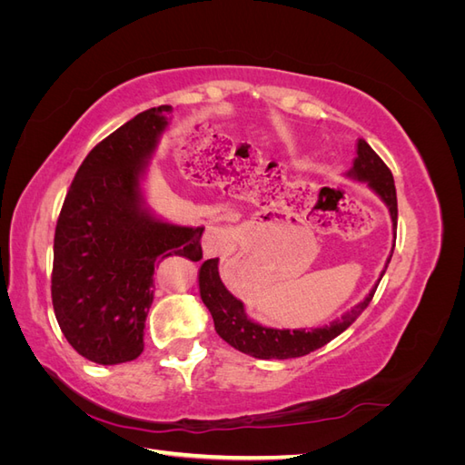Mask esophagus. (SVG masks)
<instances>
[{
    "label": "esophagus",
    "mask_w": 465,
    "mask_h": 465,
    "mask_svg": "<svg viewBox=\"0 0 465 465\" xmlns=\"http://www.w3.org/2000/svg\"><path fill=\"white\" fill-rule=\"evenodd\" d=\"M203 254L213 258V256H227L232 252V231L227 227H211L203 234Z\"/></svg>",
    "instance_id": "34e87169"
}]
</instances>
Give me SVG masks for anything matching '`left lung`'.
Here are the masks:
<instances>
[{"mask_svg":"<svg viewBox=\"0 0 465 465\" xmlns=\"http://www.w3.org/2000/svg\"><path fill=\"white\" fill-rule=\"evenodd\" d=\"M351 176L357 180H364L367 184L386 202L390 207V215L393 229L398 227V198H396V186H393L391 171L386 163L378 157L374 149L359 139L357 145V159L351 168ZM393 252V248H391ZM391 258V256H390ZM388 258V263H390ZM388 267V265H386ZM386 272V270H384ZM382 272V275H384ZM382 279V277H380ZM376 287L369 292V297L359 302L353 311L341 316V320L331 322L330 326L316 328V330H273L263 328L260 323L252 322L244 314L242 302L234 299L232 294L223 285L219 277V258L205 260L200 270V292L202 301L209 308L211 316L215 322V331L223 337L224 341L232 345L234 349L256 359H294L304 357L312 351L323 347L335 340L337 335L343 333L351 323H353L359 314H362L374 297Z\"/></svg>","mask_w":465,"mask_h":465,"instance_id":"left-lung-1","label":"left lung"}]
</instances>
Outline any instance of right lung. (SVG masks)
Returning <instances> with one entry per match:
<instances>
[{"label": "right lung", "instance_id": "add662e5", "mask_svg": "<svg viewBox=\"0 0 465 465\" xmlns=\"http://www.w3.org/2000/svg\"><path fill=\"white\" fill-rule=\"evenodd\" d=\"M173 106L139 112L77 168L54 234L52 304L67 343L96 364L143 353L154 267L203 258V227H174L139 205V176Z\"/></svg>", "mask_w": 465, "mask_h": 465}]
</instances>
